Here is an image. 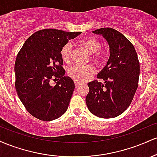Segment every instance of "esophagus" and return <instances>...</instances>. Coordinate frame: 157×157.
Segmentation results:
<instances>
[{
    "instance_id": "34e87169",
    "label": "esophagus",
    "mask_w": 157,
    "mask_h": 157,
    "mask_svg": "<svg viewBox=\"0 0 157 157\" xmlns=\"http://www.w3.org/2000/svg\"><path fill=\"white\" fill-rule=\"evenodd\" d=\"M75 87H76V88H77L79 86H80V83H79V82H77V81H75Z\"/></svg>"
}]
</instances>
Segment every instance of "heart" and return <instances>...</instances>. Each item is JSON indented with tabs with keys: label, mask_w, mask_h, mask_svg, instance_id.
I'll return each instance as SVG.
<instances>
[{
	"label": "heart",
	"mask_w": 157,
	"mask_h": 157,
	"mask_svg": "<svg viewBox=\"0 0 157 157\" xmlns=\"http://www.w3.org/2000/svg\"><path fill=\"white\" fill-rule=\"evenodd\" d=\"M80 45L84 46L90 54H91V59L95 63L99 64L103 61L104 55L102 52H99L101 48V43L95 38H86L80 42ZM72 46L70 43H66L60 49V56L64 62L68 63L71 59ZM94 72V68L91 65H75L68 68V75L75 80L78 82H83L89 78V76Z\"/></svg>",
	"instance_id": "b5f03b06"
}]
</instances>
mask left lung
<instances>
[{
    "label": "left lung",
    "instance_id": "1",
    "mask_svg": "<svg viewBox=\"0 0 157 157\" xmlns=\"http://www.w3.org/2000/svg\"><path fill=\"white\" fill-rule=\"evenodd\" d=\"M108 41L110 57L107 65L97 75L102 80L88 83L86 97L88 109L101 118H113L128 108L138 87L140 62L134 46L120 32L112 28L93 31Z\"/></svg>",
    "mask_w": 157,
    "mask_h": 157
}]
</instances>
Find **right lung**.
Wrapping results in <instances>:
<instances>
[{
	"mask_svg": "<svg viewBox=\"0 0 157 157\" xmlns=\"http://www.w3.org/2000/svg\"><path fill=\"white\" fill-rule=\"evenodd\" d=\"M81 32L45 29L26 40L15 60V89L30 114L43 121L62 116L75 89L72 79L64 76L60 49ZM59 81L55 86L51 80Z\"/></svg>",
	"mask_w": 157,
	"mask_h": 157,
	"instance_id": "right-lung-1",
	"label": "right lung"
}]
</instances>
